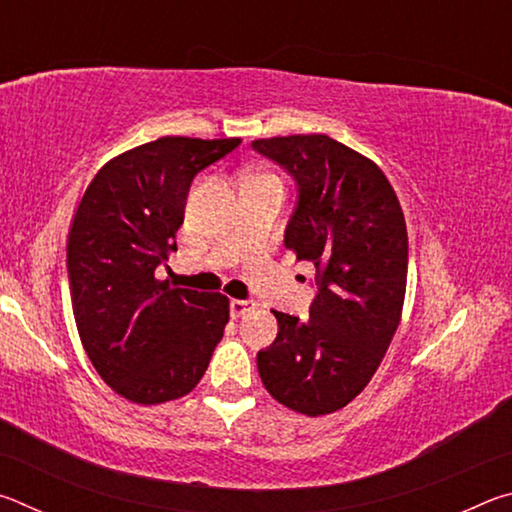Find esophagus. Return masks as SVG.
I'll return each mask as SVG.
<instances>
[{
    "label": "esophagus",
    "mask_w": 512,
    "mask_h": 512,
    "mask_svg": "<svg viewBox=\"0 0 512 512\" xmlns=\"http://www.w3.org/2000/svg\"><path fill=\"white\" fill-rule=\"evenodd\" d=\"M255 307H257L255 300H232L230 302V314L235 316V318H239V316L248 314V311H253Z\"/></svg>",
    "instance_id": "34e87169"
}]
</instances>
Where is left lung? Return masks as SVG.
<instances>
[{
  "label": "left lung",
  "mask_w": 512,
  "mask_h": 512,
  "mask_svg": "<svg viewBox=\"0 0 512 512\" xmlns=\"http://www.w3.org/2000/svg\"><path fill=\"white\" fill-rule=\"evenodd\" d=\"M298 183L284 246L318 271L309 318L273 311L277 336L257 354L266 391L318 418L341 411L375 375L402 320L409 237L375 162L327 135L255 140Z\"/></svg>",
  "instance_id": "1"
}]
</instances>
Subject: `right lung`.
I'll list each match as a JSON object with an SVG mask.
<instances>
[{
	"mask_svg": "<svg viewBox=\"0 0 512 512\" xmlns=\"http://www.w3.org/2000/svg\"><path fill=\"white\" fill-rule=\"evenodd\" d=\"M241 144L169 135L108 160L85 189L67 237L76 329L117 395L151 406L192 393L230 320L223 293L171 289L167 262L189 185Z\"/></svg>",
	"mask_w": 512,
	"mask_h": 512,
	"instance_id": "obj_1",
	"label": "right lung"
}]
</instances>
